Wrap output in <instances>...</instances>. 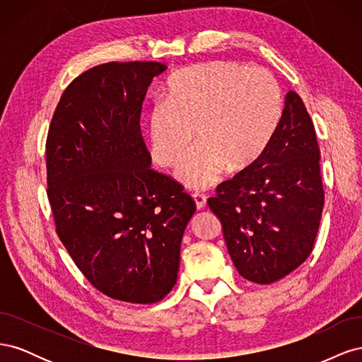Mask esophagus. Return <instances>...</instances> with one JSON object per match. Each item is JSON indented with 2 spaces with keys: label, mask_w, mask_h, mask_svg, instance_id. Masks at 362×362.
<instances>
[{
  "label": "esophagus",
  "mask_w": 362,
  "mask_h": 362,
  "mask_svg": "<svg viewBox=\"0 0 362 362\" xmlns=\"http://www.w3.org/2000/svg\"><path fill=\"white\" fill-rule=\"evenodd\" d=\"M193 201H194L196 208H198V210H202V208H204L205 204H206V198H205L204 194H201V193H194V194H193Z\"/></svg>",
  "instance_id": "esophagus-1"
}]
</instances>
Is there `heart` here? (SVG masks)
<instances>
[{
  "instance_id": "heart-1",
  "label": "heart",
  "mask_w": 362,
  "mask_h": 362,
  "mask_svg": "<svg viewBox=\"0 0 362 362\" xmlns=\"http://www.w3.org/2000/svg\"><path fill=\"white\" fill-rule=\"evenodd\" d=\"M282 116V93L269 71L237 62H206L175 72L164 104L148 116L151 157L173 168L190 148L177 178L185 187L204 190L250 169L264 154Z\"/></svg>"
}]
</instances>
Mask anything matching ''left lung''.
Wrapping results in <instances>:
<instances>
[{"label":"left lung","mask_w":362,"mask_h":362,"mask_svg":"<svg viewBox=\"0 0 362 362\" xmlns=\"http://www.w3.org/2000/svg\"><path fill=\"white\" fill-rule=\"evenodd\" d=\"M208 199L237 272L255 284L284 278L310 257L323 211L320 149L302 98L286 95L261 158Z\"/></svg>","instance_id":"obj_1"}]
</instances>
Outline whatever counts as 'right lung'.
<instances>
[{
	"label": "right lung",
	"instance_id": "obj_1",
	"mask_svg": "<svg viewBox=\"0 0 362 362\" xmlns=\"http://www.w3.org/2000/svg\"><path fill=\"white\" fill-rule=\"evenodd\" d=\"M157 62L104 63L66 87L47 139L56 231L92 286L112 299L156 303L178 278L184 229L196 205L151 169L141 103Z\"/></svg>",
	"mask_w": 362,
	"mask_h": 362
}]
</instances>
